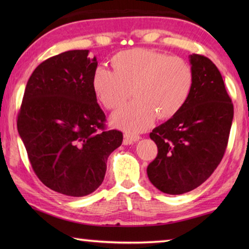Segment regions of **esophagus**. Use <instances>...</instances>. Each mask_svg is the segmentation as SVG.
Masks as SVG:
<instances>
[{"mask_svg": "<svg viewBox=\"0 0 249 249\" xmlns=\"http://www.w3.org/2000/svg\"><path fill=\"white\" fill-rule=\"evenodd\" d=\"M141 140L140 136H137V135H132V134H124V145H130L133 144V142H136Z\"/></svg>", "mask_w": 249, "mask_h": 249, "instance_id": "obj_1", "label": "esophagus"}]
</instances>
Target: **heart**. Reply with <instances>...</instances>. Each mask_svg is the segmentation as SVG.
<instances>
[{"instance_id": "heart-1", "label": "heart", "mask_w": 249, "mask_h": 249, "mask_svg": "<svg viewBox=\"0 0 249 249\" xmlns=\"http://www.w3.org/2000/svg\"><path fill=\"white\" fill-rule=\"evenodd\" d=\"M114 71L95 69L92 87L96 98L107 109H115L130 94L136 99L113 113L111 124L129 133L148 129L158 116L168 120L187 104L195 74L183 58L167 56L151 49L124 50L112 59Z\"/></svg>"}]
</instances>
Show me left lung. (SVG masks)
<instances>
[{
	"mask_svg": "<svg viewBox=\"0 0 249 249\" xmlns=\"http://www.w3.org/2000/svg\"><path fill=\"white\" fill-rule=\"evenodd\" d=\"M195 74L187 104L150 133L158 155L147 176L167 195H182L201 185L220 165L229 142L234 108L222 74L209 58L192 53Z\"/></svg>",
	"mask_w": 249,
	"mask_h": 249,
	"instance_id": "1",
	"label": "left lung"
}]
</instances>
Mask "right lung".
<instances>
[{
	"label": "right lung",
	"mask_w": 249,
	"mask_h": 249,
	"mask_svg": "<svg viewBox=\"0 0 249 249\" xmlns=\"http://www.w3.org/2000/svg\"><path fill=\"white\" fill-rule=\"evenodd\" d=\"M96 67L89 50H69L41 62L27 81L18 113V134L33 170L65 196L95 191L107 157L123 142L120 130H104L105 114L92 87Z\"/></svg>",
	"instance_id": "1"
}]
</instances>
